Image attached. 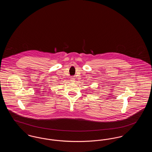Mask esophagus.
I'll list each match as a JSON object with an SVG mask.
<instances>
[{
  "mask_svg": "<svg viewBox=\"0 0 152 152\" xmlns=\"http://www.w3.org/2000/svg\"><path fill=\"white\" fill-rule=\"evenodd\" d=\"M71 81L72 83H75V77H71Z\"/></svg>",
  "mask_w": 152,
  "mask_h": 152,
  "instance_id": "34e87169",
  "label": "esophagus"
}]
</instances>
